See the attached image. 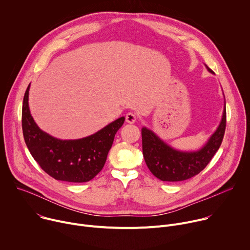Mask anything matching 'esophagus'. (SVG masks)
Instances as JSON below:
<instances>
[{
	"label": "esophagus",
	"instance_id": "1",
	"mask_svg": "<svg viewBox=\"0 0 250 250\" xmlns=\"http://www.w3.org/2000/svg\"><path fill=\"white\" fill-rule=\"evenodd\" d=\"M136 121V115L134 113H127L125 116V122L128 124H133Z\"/></svg>",
	"mask_w": 250,
	"mask_h": 250
}]
</instances>
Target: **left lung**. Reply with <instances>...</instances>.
I'll return each instance as SVG.
<instances>
[{
	"instance_id": "8db88e82",
	"label": "left lung",
	"mask_w": 250,
	"mask_h": 250,
	"mask_svg": "<svg viewBox=\"0 0 250 250\" xmlns=\"http://www.w3.org/2000/svg\"><path fill=\"white\" fill-rule=\"evenodd\" d=\"M210 73L212 71L206 65ZM227 125L226 103L222 122L207 144L198 151L183 152L166 145L153 131L141 128L142 153L150 172L162 181H184L199 174L219 150Z\"/></svg>"
}]
</instances>
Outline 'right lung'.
<instances>
[{"label": "right lung", "instance_id": "1", "mask_svg": "<svg viewBox=\"0 0 250 250\" xmlns=\"http://www.w3.org/2000/svg\"><path fill=\"white\" fill-rule=\"evenodd\" d=\"M28 90L29 85L23 96L21 126L25 145L34 160L56 180L72 183L92 180L103 169L125 117L90 136L61 140L42 131L33 121L28 108Z\"/></svg>", "mask_w": 250, "mask_h": 250}]
</instances>
